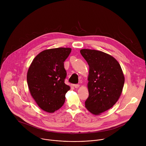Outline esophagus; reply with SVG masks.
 <instances>
[{"label": "esophagus", "instance_id": "esophagus-1", "mask_svg": "<svg viewBox=\"0 0 146 146\" xmlns=\"http://www.w3.org/2000/svg\"><path fill=\"white\" fill-rule=\"evenodd\" d=\"M73 86L75 88H78L80 87V85L78 84H74Z\"/></svg>", "mask_w": 146, "mask_h": 146}]
</instances>
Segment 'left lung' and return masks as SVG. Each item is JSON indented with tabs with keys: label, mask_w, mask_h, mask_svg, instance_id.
Wrapping results in <instances>:
<instances>
[{
	"label": "left lung",
	"mask_w": 146,
	"mask_h": 146,
	"mask_svg": "<svg viewBox=\"0 0 146 146\" xmlns=\"http://www.w3.org/2000/svg\"><path fill=\"white\" fill-rule=\"evenodd\" d=\"M80 53L90 67L87 110L99 115L111 108L119 98L125 78L118 62L102 51L82 49Z\"/></svg>",
	"instance_id": "1"
}]
</instances>
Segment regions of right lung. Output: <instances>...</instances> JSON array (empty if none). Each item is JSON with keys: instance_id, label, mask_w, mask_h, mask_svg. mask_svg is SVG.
<instances>
[{"instance_id": "1", "label": "right lung", "mask_w": 146, "mask_h": 146, "mask_svg": "<svg viewBox=\"0 0 146 146\" xmlns=\"http://www.w3.org/2000/svg\"><path fill=\"white\" fill-rule=\"evenodd\" d=\"M70 48L46 50L33 60L27 73L30 93L43 110L54 113L65 103L70 87L65 83L66 71L64 61L71 52Z\"/></svg>"}]
</instances>
